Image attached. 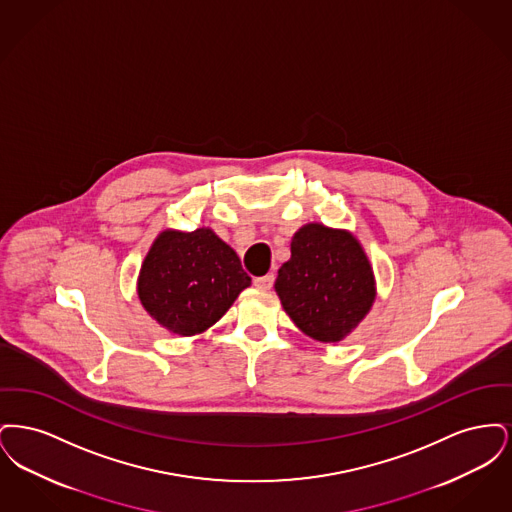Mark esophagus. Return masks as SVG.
<instances>
[{
	"instance_id": "esophagus-1",
	"label": "esophagus",
	"mask_w": 512,
	"mask_h": 512,
	"mask_svg": "<svg viewBox=\"0 0 512 512\" xmlns=\"http://www.w3.org/2000/svg\"><path fill=\"white\" fill-rule=\"evenodd\" d=\"M253 284L261 290H270L272 284H274V274H265V276H259V278H253Z\"/></svg>"
}]
</instances>
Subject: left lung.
<instances>
[{
	"label": "left lung",
	"mask_w": 512,
	"mask_h": 512,
	"mask_svg": "<svg viewBox=\"0 0 512 512\" xmlns=\"http://www.w3.org/2000/svg\"><path fill=\"white\" fill-rule=\"evenodd\" d=\"M274 288L295 326L324 343L345 338L376 293L363 247L322 224H307L293 236L292 259L278 270Z\"/></svg>",
	"instance_id": "obj_1"
}]
</instances>
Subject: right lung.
Here are the masks:
<instances>
[{
    "mask_svg": "<svg viewBox=\"0 0 512 512\" xmlns=\"http://www.w3.org/2000/svg\"><path fill=\"white\" fill-rule=\"evenodd\" d=\"M249 284L236 251L213 230H167L147 253L138 295L161 326L194 336L213 326Z\"/></svg>",
    "mask_w": 512,
    "mask_h": 512,
    "instance_id": "add662e5",
    "label": "right lung"
}]
</instances>
